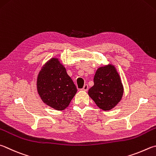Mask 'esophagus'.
Here are the masks:
<instances>
[{
  "mask_svg": "<svg viewBox=\"0 0 156 156\" xmlns=\"http://www.w3.org/2000/svg\"><path fill=\"white\" fill-rule=\"evenodd\" d=\"M88 88H89V87H88L87 84H84L83 88V89H82V90H84V91H87V90H88Z\"/></svg>",
  "mask_w": 156,
  "mask_h": 156,
  "instance_id": "1",
  "label": "esophagus"
}]
</instances>
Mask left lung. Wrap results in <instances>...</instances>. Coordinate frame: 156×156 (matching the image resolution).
<instances>
[{"mask_svg": "<svg viewBox=\"0 0 156 156\" xmlns=\"http://www.w3.org/2000/svg\"><path fill=\"white\" fill-rule=\"evenodd\" d=\"M94 85L89 90V95L100 108L112 109L121 101L123 87L119 74L112 65L100 67L94 76Z\"/></svg>", "mask_w": 156, "mask_h": 156, "instance_id": "8db88e82", "label": "left lung"}]
</instances>
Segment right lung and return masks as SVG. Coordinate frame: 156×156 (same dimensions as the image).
I'll return each mask as SVG.
<instances>
[{"label": "right lung", "instance_id": "obj_1", "mask_svg": "<svg viewBox=\"0 0 156 156\" xmlns=\"http://www.w3.org/2000/svg\"><path fill=\"white\" fill-rule=\"evenodd\" d=\"M37 89L42 101L57 110L69 106L77 88L58 58H52L42 67L37 80Z\"/></svg>", "mask_w": 156, "mask_h": 156}]
</instances>
